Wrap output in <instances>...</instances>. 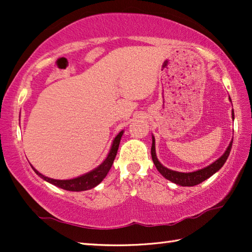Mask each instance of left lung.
I'll use <instances>...</instances> for the list:
<instances>
[{
  "label": "left lung",
  "instance_id": "left-lung-1",
  "mask_svg": "<svg viewBox=\"0 0 252 252\" xmlns=\"http://www.w3.org/2000/svg\"><path fill=\"white\" fill-rule=\"evenodd\" d=\"M229 100H230V97H229ZM232 117L234 120V110L232 111ZM232 145H233V140L229 142L226 151H225L222 155V157H220L217 161L213 162L212 164H210V165H208L207 167L198 169V171H196V172H190V173H182V172L172 171V169H168L167 167L163 166L157 158L156 139L153 136H152L151 157H152V161H153V163H155L156 167L158 168V171L162 174L163 177H165L166 179H168V181H171L173 183H175L176 185H179V186L191 187V186H196V185L204 182L205 179H208L209 177H211L213 174L217 173L219 169L224 165V163L226 162L227 158L229 156L230 149H232Z\"/></svg>",
  "mask_w": 252,
  "mask_h": 252
}]
</instances>
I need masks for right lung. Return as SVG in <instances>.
Here are the masks:
<instances>
[{"label": "right lung", "mask_w": 252, "mask_h": 252, "mask_svg": "<svg viewBox=\"0 0 252 252\" xmlns=\"http://www.w3.org/2000/svg\"><path fill=\"white\" fill-rule=\"evenodd\" d=\"M123 132H124V130H122L119 135L115 137V139L113 140L111 150L105 160L102 162L99 166L95 167L94 169H92L91 172L86 173L85 175H81L79 177H76L73 179H63V181H61V179H53V178H49L47 176H44L41 173H39L33 166L32 167L35 172V174L42 179H44L45 182L52 184L54 186H58L62 189H65V190L84 191V190H88V189H92L94 188L96 185H99L102 181H103V178L106 176V174L109 173V171L111 169L112 164L114 162V158L116 157L117 150H119V146L122 139Z\"/></svg>", "instance_id": "1"}]
</instances>
